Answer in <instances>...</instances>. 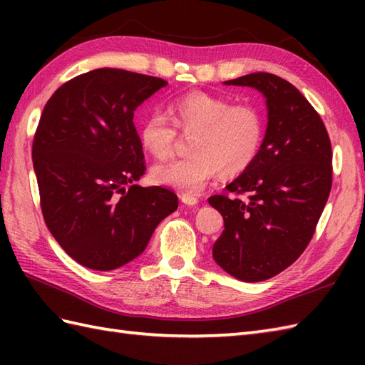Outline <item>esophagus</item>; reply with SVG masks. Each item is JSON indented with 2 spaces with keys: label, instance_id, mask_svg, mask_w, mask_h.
<instances>
[{
  "label": "esophagus",
  "instance_id": "1",
  "mask_svg": "<svg viewBox=\"0 0 365 365\" xmlns=\"http://www.w3.org/2000/svg\"><path fill=\"white\" fill-rule=\"evenodd\" d=\"M185 196H187V195H185ZM183 202H185V199H183Z\"/></svg>",
  "mask_w": 365,
  "mask_h": 365
}]
</instances>
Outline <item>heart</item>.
I'll use <instances>...</instances> for the list:
<instances>
[{"instance_id": "obj_1", "label": "heart", "mask_w": 365, "mask_h": 365, "mask_svg": "<svg viewBox=\"0 0 365 365\" xmlns=\"http://www.w3.org/2000/svg\"><path fill=\"white\" fill-rule=\"evenodd\" d=\"M199 139L205 147V150L216 160L224 150L227 149V147L237 143V133L234 127H221L210 131V133L207 135H200ZM247 155H250V144L247 143H245L243 145H238L237 149L230 153L227 163L232 166V169H234V173H237V170H240L245 166ZM204 232L210 235L215 234V230L212 227H205Z\"/></svg>"}]
</instances>
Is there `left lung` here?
I'll return each instance as SVG.
<instances>
[{"instance_id": "8db88e82", "label": "left lung", "mask_w": 365, "mask_h": 365, "mask_svg": "<svg viewBox=\"0 0 365 365\" xmlns=\"http://www.w3.org/2000/svg\"><path fill=\"white\" fill-rule=\"evenodd\" d=\"M165 84L97 68L64 83L43 108L33 139L42 215L83 267L110 271L136 259L178 207L174 191L138 185L145 165L133 113Z\"/></svg>"}]
</instances>
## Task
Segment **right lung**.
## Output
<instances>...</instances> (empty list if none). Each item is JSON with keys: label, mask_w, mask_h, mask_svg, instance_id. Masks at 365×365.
Listing matches in <instances>:
<instances>
[{"label": "right lung", "mask_w": 365, "mask_h": 365, "mask_svg": "<svg viewBox=\"0 0 365 365\" xmlns=\"http://www.w3.org/2000/svg\"><path fill=\"white\" fill-rule=\"evenodd\" d=\"M224 84L262 92L268 123L257 155L226 187L230 195L208 199L224 220L213 259L240 281L260 282L312 240L332 185L331 141L319 113L281 76L255 72Z\"/></svg>", "instance_id": "1"}]
</instances>
